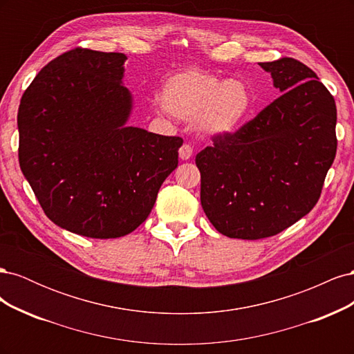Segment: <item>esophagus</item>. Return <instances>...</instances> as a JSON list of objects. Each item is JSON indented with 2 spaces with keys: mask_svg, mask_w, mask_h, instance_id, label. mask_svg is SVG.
Segmentation results:
<instances>
[{
  "mask_svg": "<svg viewBox=\"0 0 354 354\" xmlns=\"http://www.w3.org/2000/svg\"><path fill=\"white\" fill-rule=\"evenodd\" d=\"M178 155H180V159H181V160H187V159L192 158V155H194V147H192V146L187 145V143H185L183 146L180 147Z\"/></svg>",
  "mask_w": 354,
  "mask_h": 354,
  "instance_id": "obj_1",
  "label": "esophagus"
}]
</instances>
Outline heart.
Instances as JSON below:
<instances>
[{"mask_svg": "<svg viewBox=\"0 0 354 354\" xmlns=\"http://www.w3.org/2000/svg\"><path fill=\"white\" fill-rule=\"evenodd\" d=\"M160 106L178 120H195L207 136L233 134L252 109V95L242 80H220L202 68L180 69L162 82Z\"/></svg>", "mask_w": 354, "mask_h": 354, "instance_id": "b5f03b06", "label": "heart"}]
</instances>
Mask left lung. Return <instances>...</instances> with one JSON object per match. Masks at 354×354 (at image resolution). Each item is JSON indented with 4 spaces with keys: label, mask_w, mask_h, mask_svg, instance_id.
I'll return each instance as SVG.
<instances>
[{
    "label": "left lung",
    "mask_w": 354,
    "mask_h": 354,
    "mask_svg": "<svg viewBox=\"0 0 354 354\" xmlns=\"http://www.w3.org/2000/svg\"><path fill=\"white\" fill-rule=\"evenodd\" d=\"M260 66L282 94L195 159L208 220L224 236L248 241L312 211L337 153V106L317 75L291 57Z\"/></svg>",
    "instance_id": "1"
}]
</instances>
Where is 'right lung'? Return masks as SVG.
Listing matches in <instances>:
<instances>
[{"mask_svg":"<svg viewBox=\"0 0 354 354\" xmlns=\"http://www.w3.org/2000/svg\"><path fill=\"white\" fill-rule=\"evenodd\" d=\"M122 53L75 48L42 68L20 100L19 164L46 216L81 236L121 238L151 214L178 165L181 137L127 125Z\"/></svg>","mask_w":354,"mask_h":354,"instance_id":"1","label":"right lung"}]
</instances>
